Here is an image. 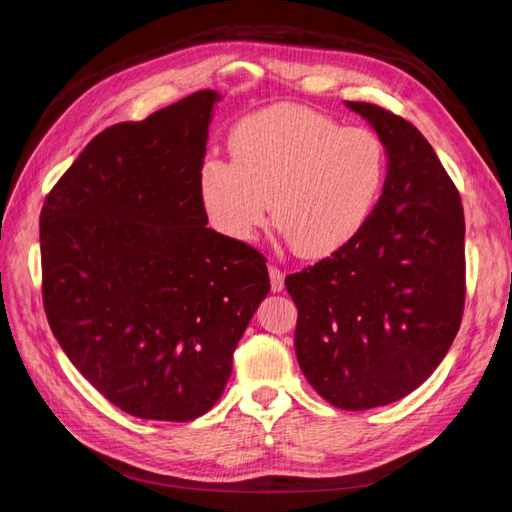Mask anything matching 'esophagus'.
Returning a JSON list of instances; mask_svg holds the SVG:
<instances>
[{"label": "esophagus", "mask_w": 512, "mask_h": 512, "mask_svg": "<svg viewBox=\"0 0 512 512\" xmlns=\"http://www.w3.org/2000/svg\"><path fill=\"white\" fill-rule=\"evenodd\" d=\"M269 277H271V290L280 292L284 290V271L275 265H269Z\"/></svg>", "instance_id": "34e87169"}]
</instances>
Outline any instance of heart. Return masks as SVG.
<instances>
[{
  "mask_svg": "<svg viewBox=\"0 0 512 512\" xmlns=\"http://www.w3.org/2000/svg\"><path fill=\"white\" fill-rule=\"evenodd\" d=\"M230 162L207 160L200 203L211 224L252 241L267 224L292 252L324 258L369 222L384 190L386 149L376 132L344 128L299 104H277L243 119L230 136Z\"/></svg>",
  "mask_w": 512,
  "mask_h": 512,
  "instance_id": "b5f03b06",
  "label": "heart"
}]
</instances>
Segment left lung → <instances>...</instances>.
Returning <instances> with one entry per match:
<instances>
[{
	"label": "left lung",
	"instance_id": "obj_1",
	"mask_svg": "<svg viewBox=\"0 0 512 512\" xmlns=\"http://www.w3.org/2000/svg\"><path fill=\"white\" fill-rule=\"evenodd\" d=\"M346 104L384 143V190L359 235L286 275V290L299 309L294 352L307 382L356 412L412 393L451 348L466 303V222L453 179L410 121Z\"/></svg>",
	"mask_w": 512,
	"mask_h": 512
}]
</instances>
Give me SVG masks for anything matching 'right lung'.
<instances>
[{
	"label": "right lung",
	"mask_w": 512,
	"mask_h": 512,
	"mask_svg": "<svg viewBox=\"0 0 512 512\" xmlns=\"http://www.w3.org/2000/svg\"><path fill=\"white\" fill-rule=\"evenodd\" d=\"M211 89L100 132L46 194L42 303L72 365L113 406L188 423L220 399L271 290L267 258L207 228Z\"/></svg>",
	"instance_id": "obj_1"
}]
</instances>
